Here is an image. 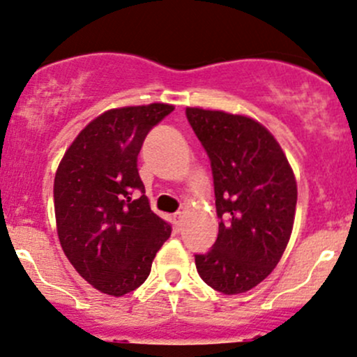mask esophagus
Here are the masks:
<instances>
[{"instance_id":"obj_1","label":"esophagus","mask_w":357,"mask_h":357,"mask_svg":"<svg viewBox=\"0 0 357 357\" xmlns=\"http://www.w3.org/2000/svg\"><path fill=\"white\" fill-rule=\"evenodd\" d=\"M173 221H174L176 230L181 231V228H183V215H181V213H176V215L173 216Z\"/></svg>"}]
</instances>
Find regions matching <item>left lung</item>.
<instances>
[{
  "label": "left lung",
  "instance_id": "1",
  "mask_svg": "<svg viewBox=\"0 0 357 357\" xmlns=\"http://www.w3.org/2000/svg\"><path fill=\"white\" fill-rule=\"evenodd\" d=\"M211 162L218 238L195 255L199 277L227 296L243 294L270 275L292 233L297 183L275 137L245 116L186 107Z\"/></svg>",
  "mask_w": 357,
  "mask_h": 357
}]
</instances>
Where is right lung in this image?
<instances>
[{
  "label": "right lung",
  "mask_w": 357,
  "mask_h": 357,
  "mask_svg": "<svg viewBox=\"0 0 357 357\" xmlns=\"http://www.w3.org/2000/svg\"><path fill=\"white\" fill-rule=\"evenodd\" d=\"M173 110L169 104L107 110L75 137L56 169L53 199L61 248L73 268L107 296L121 297L144 284L171 235V225L151 211L137 154L149 130Z\"/></svg>",
  "instance_id": "right-lung-1"
}]
</instances>
